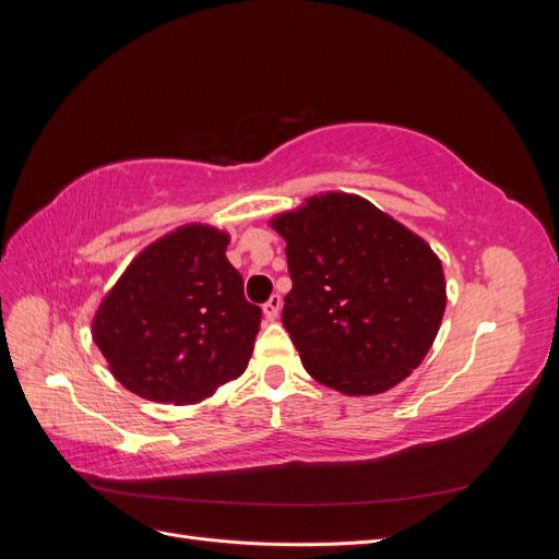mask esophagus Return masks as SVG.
<instances>
[{"label":"esophagus","mask_w":559,"mask_h":559,"mask_svg":"<svg viewBox=\"0 0 559 559\" xmlns=\"http://www.w3.org/2000/svg\"><path fill=\"white\" fill-rule=\"evenodd\" d=\"M280 308H282V296H280V294H273V296H270V300L265 302V306H263V314H265L270 321H273V319H277Z\"/></svg>","instance_id":"1"}]
</instances>
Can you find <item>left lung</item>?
Listing matches in <instances>:
<instances>
[{
    "instance_id": "left-lung-1",
    "label": "left lung",
    "mask_w": 559,
    "mask_h": 559,
    "mask_svg": "<svg viewBox=\"0 0 559 559\" xmlns=\"http://www.w3.org/2000/svg\"><path fill=\"white\" fill-rule=\"evenodd\" d=\"M292 292L282 324L308 373L349 396L382 394L413 373L445 312L431 247L359 195H314L273 218Z\"/></svg>"
}]
</instances>
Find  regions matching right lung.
Here are the masks:
<instances>
[{
	"mask_svg": "<svg viewBox=\"0 0 559 559\" xmlns=\"http://www.w3.org/2000/svg\"><path fill=\"white\" fill-rule=\"evenodd\" d=\"M228 235L191 224L146 247L99 306L93 341L114 378L156 403H198L240 378L261 329Z\"/></svg>",
	"mask_w": 559,
	"mask_h": 559,
	"instance_id": "1",
	"label": "right lung"
}]
</instances>
